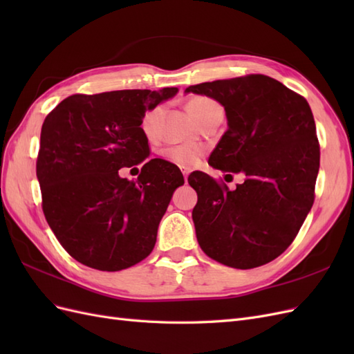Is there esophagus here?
<instances>
[{"label":"esophagus","instance_id":"34e87169","mask_svg":"<svg viewBox=\"0 0 354 354\" xmlns=\"http://www.w3.org/2000/svg\"><path fill=\"white\" fill-rule=\"evenodd\" d=\"M183 177H185V181L187 183V177H189V173H187V171H183Z\"/></svg>","mask_w":354,"mask_h":354}]
</instances>
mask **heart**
Instances as JSON below:
<instances>
[{
  "mask_svg": "<svg viewBox=\"0 0 354 354\" xmlns=\"http://www.w3.org/2000/svg\"><path fill=\"white\" fill-rule=\"evenodd\" d=\"M220 104L217 102H214L212 99L203 97V95H198V97L190 99L187 103V111L190 116L198 122L202 120L203 116L209 115L211 112L220 111ZM153 118L155 112H149L146 113L145 120H143V130L146 134L152 133V127H153ZM164 156L169 160L171 164H174L181 168H190L194 167L199 158H201V149L195 145H178V146H171L167 147L164 151Z\"/></svg>",
  "mask_w": 354,
  "mask_h": 354,
  "instance_id": "obj_1",
  "label": "heart"
}]
</instances>
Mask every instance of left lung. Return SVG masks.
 <instances>
[{"label":"left lung","mask_w":354,"mask_h":354,"mask_svg":"<svg viewBox=\"0 0 354 354\" xmlns=\"http://www.w3.org/2000/svg\"><path fill=\"white\" fill-rule=\"evenodd\" d=\"M185 93L223 106L227 131L208 164L245 176L234 190L202 171L189 176L202 251L234 269L270 263L292 243L315 201L320 151L312 109L266 75L202 82Z\"/></svg>","instance_id":"obj_1"}]
</instances>
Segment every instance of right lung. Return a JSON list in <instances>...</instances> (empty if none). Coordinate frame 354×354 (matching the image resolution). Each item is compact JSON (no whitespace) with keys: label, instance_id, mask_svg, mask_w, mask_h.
<instances>
[{"label":"right lung","instance_id":"obj_1","mask_svg":"<svg viewBox=\"0 0 354 354\" xmlns=\"http://www.w3.org/2000/svg\"><path fill=\"white\" fill-rule=\"evenodd\" d=\"M178 88L75 94L53 109L41 128L37 177L53 233L75 260L91 269H128L152 252L160 218L181 171L149 159L130 182L119 169L145 162V113Z\"/></svg>","mask_w":354,"mask_h":354}]
</instances>
